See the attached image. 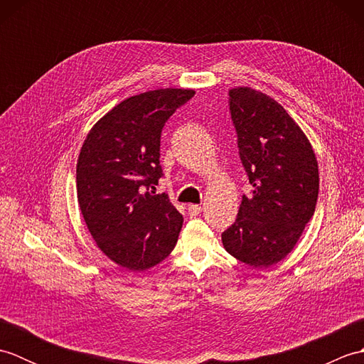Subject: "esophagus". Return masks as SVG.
<instances>
[{"label":"esophagus","instance_id":"obj_1","mask_svg":"<svg viewBox=\"0 0 364 364\" xmlns=\"http://www.w3.org/2000/svg\"><path fill=\"white\" fill-rule=\"evenodd\" d=\"M188 213H189L191 215H198L200 213H202V206H198V205H189V206H188Z\"/></svg>","mask_w":364,"mask_h":364}]
</instances>
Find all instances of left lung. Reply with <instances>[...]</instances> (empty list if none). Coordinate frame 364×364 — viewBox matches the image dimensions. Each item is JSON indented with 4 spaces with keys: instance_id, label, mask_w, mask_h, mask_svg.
I'll return each instance as SVG.
<instances>
[{
    "instance_id": "8db88e82",
    "label": "left lung",
    "mask_w": 364,
    "mask_h": 364,
    "mask_svg": "<svg viewBox=\"0 0 364 364\" xmlns=\"http://www.w3.org/2000/svg\"><path fill=\"white\" fill-rule=\"evenodd\" d=\"M230 112L253 191L242 197L222 244L241 262L269 267L288 257L313 218L319 194L318 159L301 128L262 92L231 89Z\"/></svg>"
}]
</instances>
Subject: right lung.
Segmentation results:
<instances>
[{"mask_svg":"<svg viewBox=\"0 0 364 364\" xmlns=\"http://www.w3.org/2000/svg\"><path fill=\"white\" fill-rule=\"evenodd\" d=\"M192 89H156L129 97L100 119L76 164V194L98 249L120 267L142 272L166 259L183 215L156 194L161 131Z\"/></svg>","mask_w":364,"mask_h":364,"instance_id":"obj_1","label":"right lung"}]
</instances>
